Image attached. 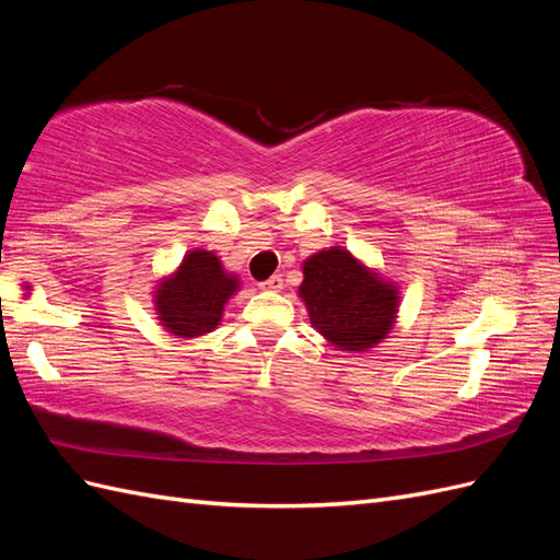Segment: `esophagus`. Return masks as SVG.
I'll return each instance as SVG.
<instances>
[{"label": "esophagus", "mask_w": 560, "mask_h": 560, "mask_svg": "<svg viewBox=\"0 0 560 560\" xmlns=\"http://www.w3.org/2000/svg\"><path fill=\"white\" fill-rule=\"evenodd\" d=\"M259 287H261L264 292H280V290H282V278H280V276H270V278L264 280Z\"/></svg>", "instance_id": "esophagus-1"}]
</instances>
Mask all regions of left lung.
<instances>
[{
	"label": "left lung",
	"mask_w": 560,
	"mask_h": 560,
	"mask_svg": "<svg viewBox=\"0 0 560 560\" xmlns=\"http://www.w3.org/2000/svg\"><path fill=\"white\" fill-rule=\"evenodd\" d=\"M299 296L315 331L348 352L376 348L395 327L399 311L397 284L343 247L315 252L303 261Z\"/></svg>",
	"instance_id": "1"
}]
</instances>
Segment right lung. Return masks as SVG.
Segmentation results:
<instances>
[{
  "label": "right lung",
  "mask_w": 560,
  "mask_h": 560,
  "mask_svg": "<svg viewBox=\"0 0 560 560\" xmlns=\"http://www.w3.org/2000/svg\"><path fill=\"white\" fill-rule=\"evenodd\" d=\"M238 287V276L229 273L217 254L200 247L186 252L175 273L156 284L154 308L161 327L177 338L214 331Z\"/></svg>",
  "instance_id": "1"
}]
</instances>
